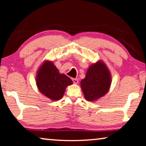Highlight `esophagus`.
Returning <instances> with one entry per match:
<instances>
[{
    "label": "esophagus",
    "instance_id": "obj_1",
    "mask_svg": "<svg viewBox=\"0 0 146 146\" xmlns=\"http://www.w3.org/2000/svg\"><path fill=\"white\" fill-rule=\"evenodd\" d=\"M73 81L75 84H77L78 83H79V79H76V78H75V79H73Z\"/></svg>",
    "mask_w": 146,
    "mask_h": 146
}]
</instances>
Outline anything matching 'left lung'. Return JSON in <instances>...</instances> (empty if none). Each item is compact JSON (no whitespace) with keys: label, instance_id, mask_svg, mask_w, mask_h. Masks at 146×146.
Instances as JSON below:
<instances>
[{"label":"left lung","instance_id":"1","mask_svg":"<svg viewBox=\"0 0 146 146\" xmlns=\"http://www.w3.org/2000/svg\"><path fill=\"white\" fill-rule=\"evenodd\" d=\"M111 85V75L103 61L91 65L85 79L81 81V89L86 100L95 101L105 95Z\"/></svg>","mask_w":146,"mask_h":146}]
</instances>
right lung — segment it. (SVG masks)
Instances as JSON below:
<instances>
[{
  "mask_svg": "<svg viewBox=\"0 0 146 146\" xmlns=\"http://www.w3.org/2000/svg\"><path fill=\"white\" fill-rule=\"evenodd\" d=\"M72 84V80L65 74L59 73L52 61H45L37 72L36 85L39 91L52 100L61 99L66 87Z\"/></svg>",
  "mask_w": 146,
  "mask_h": 146,
  "instance_id": "right-lung-1",
  "label": "right lung"
}]
</instances>
